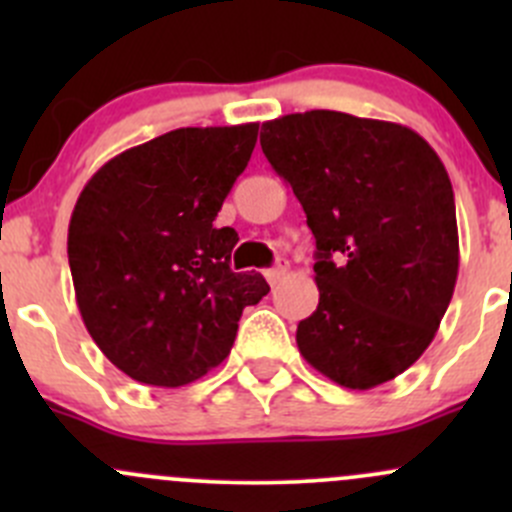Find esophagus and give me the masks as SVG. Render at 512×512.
Returning <instances> with one entry per match:
<instances>
[{
	"label": "esophagus",
	"mask_w": 512,
	"mask_h": 512,
	"mask_svg": "<svg viewBox=\"0 0 512 512\" xmlns=\"http://www.w3.org/2000/svg\"><path fill=\"white\" fill-rule=\"evenodd\" d=\"M287 270H289V267H287V262H277L275 267H270V270L265 272L267 282H270V285H277V282H280L282 277L287 275Z\"/></svg>",
	"instance_id": "34e87169"
}]
</instances>
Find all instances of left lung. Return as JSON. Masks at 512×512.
<instances>
[{"instance_id": "8db88e82", "label": "left lung", "mask_w": 512, "mask_h": 512, "mask_svg": "<svg viewBox=\"0 0 512 512\" xmlns=\"http://www.w3.org/2000/svg\"><path fill=\"white\" fill-rule=\"evenodd\" d=\"M260 146L317 240L319 304L297 324L304 359L374 389L426 352L458 277L453 188L411 128L339 111L262 123Z\"/></svg>"}]
</instances>
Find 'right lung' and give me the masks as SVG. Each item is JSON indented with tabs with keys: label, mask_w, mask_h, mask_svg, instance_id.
<instances>
[{
	"label": "right lung",
	"mask_w": 512,
	"mask_h": 512,
	"mask_svg": "<svg viewBox=\"0 0 512 512\" xmlns=\"http://www.w3.org/2000/svg\"><path fill=\"white\" fill-rule=\"evenodd\" d=\"M257 128L163 133L101 165L76 200V304L98 349L141 384L208 374L230 354L242 309L270 292L260 272L230 270L237 232L213 225Z\"/></svg>",
	"instance_id": "right-lung-1"
}]
</instances>
